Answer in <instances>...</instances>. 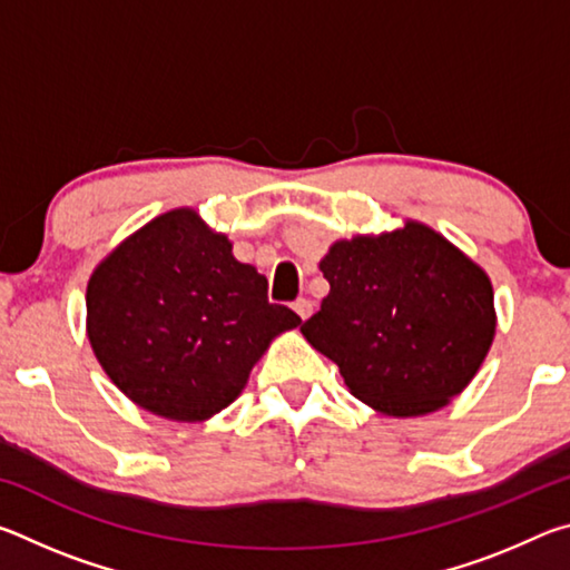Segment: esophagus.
Masks as SVG:
<instances>
[{
	"label": "esophagus",
	"mask_w": 570,
	"mask_h": 570,
	"mask_svg": "<svg viewBox=\"0 0 570 570\" xmlns=\"http://www.w3.org/2000/svg\"><path fill=\"white\" fill-rule=\"evenodd\" d=\"M294 312L302 316V320H308V316H312V312H314V304L308 302V298H298V302L294 304Z\"/></svg>",
	"instance_id": "1"
}]
</instances>
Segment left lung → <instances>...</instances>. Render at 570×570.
<instances>
[{"label": "left lung", "mask_w": 570, "mask_h": 570, "mask_svg": "<svg viewBox=\"0 0 570 570\" xmlns=\"http://www.w3.org/2000/svg\"><path fill=\"white\" fill-rule=\"evenodd\" d=\"M320 268L330 294L302 334L356 400L414 417L475 377L495 336L493 286L435 230L407 220L377 238L336 240Z\"/></svg>", "instance_id": "1"}]
</instances>
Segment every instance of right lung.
I'll use <instances>...</instances> for the list:
<instances>
[{"label": "right lung", "instance_id": "add662e5", "mask_svg": "<svg viewBox=\"0 0 570 570\" xmlns=\"http://www.w3.org/2000/svg\"><path fill=\"white\" fill-rule=\"evenodd\" d=\"M302 324L196 210L163 214L88 284V336L108 377L142 410L196 422L234 402L276 334Z\"/></svg>", "mask_w": 570, "mask_h": 570}]
</instances>
